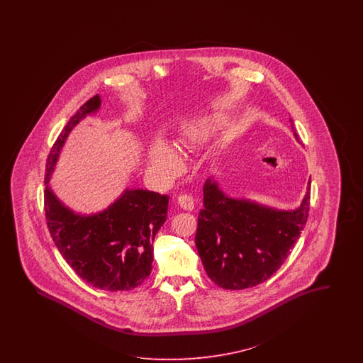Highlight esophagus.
I'll return each instance as SVG.
<instances>
[{
    "mask_svg": "<svg viewBox=\"0 0 363 363\" xmlns=\"http://www.w3.org/2000/svg\"><path fill=\"white\" fill-rule=\"evenodd\" d=\"M178 205L184 210H191L194 209V199L191 196H187V194H182L178 197Z\"/></svg>",
    "mask_w": 363,
    "mask_h": 363,
    "instance_id": "1",
    "label": "esophagus"
}]
</instances>
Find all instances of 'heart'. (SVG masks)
<instances>
[{"label": "heart", "instance_id": "obj_1", "mask_svg": "<svg viewBox=\"0 0 363 363\" xmlns=\"http://www.w3.org/2000/svg\"><path fill=\"white\" fill-rule=\"evenodd\" d=\"M218 120L216 118H202L197 121L184 123L179 129V143L189 149L197 147L206 143L218 128ZM149 160L154 169L165 176H176L184 166V161L179 152L172 143L164 140H155L150 150Z\"/></svg>", "mask_w": 363, "mask_h": 363}]
</instances>
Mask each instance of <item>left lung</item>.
<instances>
[{
	"label": "left lung",
	"mask_w": 363,
	"mask_h": 363,
	"mask_svg": "<svg viewBox=\"0 0 363 363\" xmlns=\"http://www.w3.org/2000/svg\"><path fill=\"white\" fill-rule=\"evenodd\" d=\"M308 209L310 186L297 210L278 211L226 197L208 179L196 246L210 279L226 290L249 289L269 279L294 247Z\"/></svg>",
	"instance_id": "left-lung-1"
}]
</instances>
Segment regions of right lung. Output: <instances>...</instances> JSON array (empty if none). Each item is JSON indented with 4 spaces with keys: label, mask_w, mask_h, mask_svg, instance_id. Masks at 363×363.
<instances>
[{
    "label": "right lung",
    "mask_w": 363,
    "mask_h": 363,
    "mask_svg": "<svg viewBox=\"0 0 363 363\" xmlns=\"http://www.w3.org/2000/svg\"><path fill=\"white\" fill-rule=\"evenodd\" d=\"M99 102L94 96L77 110L49 153L45 217L58 252L78 277L102 290H132L150 274L154 237L165 223L169 197L141 189L126 190L109 209L81 217L64 208L48 186L67 134L86 114L99 109Z\"/></svg>",
    "instance_id": "right-lung-1"
}]
</instances>
